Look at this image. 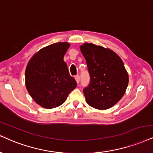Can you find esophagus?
I'll return each mask as SVG.
<instances>
[{"label":"esophagus","mask_w":153,"mask_h":153,"mask_svg":"<svg viewBox=\"0 0 153 153\" xmlns=\"http://www.w3.org/2000/svg\"><path fill=\"white\" fill-rule=\"evenodd\" d=\"M75 79H76L77 84H79V81H80V76H79V75H76V76H75Z\"/></svg>","instance_id":"obj_1"}]
</instances>
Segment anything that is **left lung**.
Here are the masks:
<instances>
[{
    "mask_svg": "<svg viewBox=\"0 0 153 153\" xmlns=\"http://www.w3.org/2000/svg\"><path fill=\"white\" fill-rule=\"evenodd\" d=\"M80 49L90 75L89 84L83 89L86 102L101 110L114 106L128 84L122 59L112 50L91 43H84Z\"/></svg>",
    "mask_w": 153,
    "mask_h": 153,
    "instance_id": "obj_1",
    "label": "left lung"
}]
</instances>
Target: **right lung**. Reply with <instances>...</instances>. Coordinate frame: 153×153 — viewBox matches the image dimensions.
Segmentation results:
<instances>
[{"label": "right lung", "mask_w": 153, "mask_h": 153, "mask_svg": "<svg viewBox=\"0 0 153 153\" xmlns=\"http://www.w3.org/2000/svg\"><path fill=\"white\" fill-rule=\"evenodd\" d=\"M68 42H56L41 49L28 62L25 85L34 101L45 108L62 105L69 94L76 87L69 74L64 56Z\"/></svg>", "instance_id": "1"}]
</instances>
